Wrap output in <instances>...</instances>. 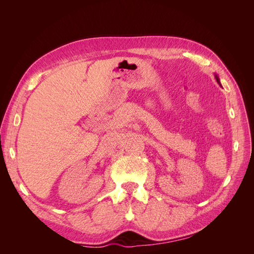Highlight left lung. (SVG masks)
Here are the masks:
<instances>
[{"mask_svg": "<svg viewBox=\"0 0 254 254\" xmlns=\"http://www.w3.org/2000/svg\"><path fill=\"white\" fill-rule=\"evenodd\" d=\"M215 78H216V80H217V82L220 84V81H219V78H218V76L217 75H215Z\"/></svg>", "mask_w": 254, "mask_h": 254, "instance_id": "obj_1", "label": "left lung"}]
</instances>
